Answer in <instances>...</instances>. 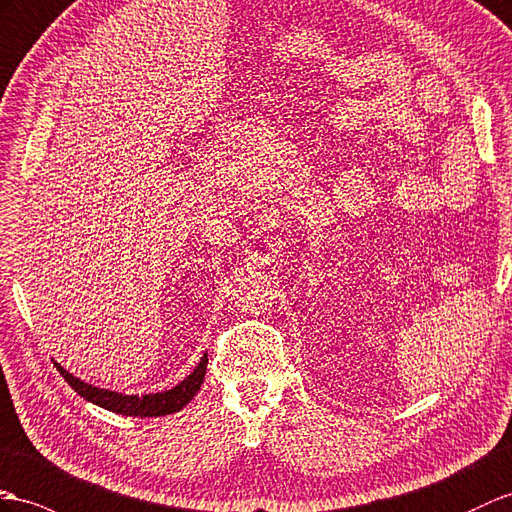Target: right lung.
<instances>
[{
    "instance_id": "obj_1",
    "label": "right lung",
    "mask_w": 512,
    "mask_h": 512,
    "mask_svg": "<svg viewBox=\"0 0 512 512\" xmlns=\"http://www.w3.org/2000/svg\"><path fill=\"white\" fill-rule=\"evenodd\" d=\"M56 369L60 371V376L69 382L73 391H78L84 400H89L97 406H102L106 410H112V413L119 415H132V417H162V415H171L178 413L186 404H189L195 393L199 391V386L204 382L206 376V365H208V356L199 360V365L193 369V373L186 380H182L178 386H173L171 391L165 393H154V395H121V393H112L106 389H97V386L86 384L78 380L76 376H71L69 371L62 369L58 363H54Z\"/></svg>"
}]
</instances>
